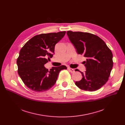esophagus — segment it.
Segmentation results:
<instances>
[{"instance_id": "obj_1", "label": "esophagus", "mask_w": 125, "mask_h": 125, "mask_svg": "<svg viewBox=\"0 0 125 125\" xmlns=\"http://www.w3.org/2000/svg\"><path fill=\"white\" fill-rule=\"evenodd\" d=\"M68 70L71 73H74V72H75V70H74V69L71 68L70 67H68Z\"/></svg>"}]
</instances>
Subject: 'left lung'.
I'll use <instances>...</instances> for the list:
<instances>
[{"label": "left lung", "instance_id": "1", "mask_svg": "<svg viewBox=\"0 0 125 125\" xmlns=\"http://www.w3.org/2000/svg\"><path fill=\"white\" fill-rule=\"evenodd\" d=\"M67 34L78 54L86 57L85 73L81 72L82 79L76 82L83 90L95 91L108 81L113 66V54L106 43L98 36L88 32L68 31ZM75 71H79L77 69Z\"/></svg>", "mask_w": 125, "mask_h": 125}]
</instances>
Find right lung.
<instances>
[{
  "instance_id": "1",
  "label": "right lung",
  "mask_w": 125,
  "mask_h": 125,
  "mask_svg": "<svg viewBox=\"0 0 125 125\" xmlns=\"http://www.w3.org/2000/svg\"><path fill=\"white\" fill-rule=\"evenodd\" d=\"M65 33V31H61L36 35L20 51L17 60L18 73L30 90L38 92L49 90L55 84L60 71L67 69L61 65L49 70L44 66L53 56L56 44Z\"/></svg>"
}]
</instances>
